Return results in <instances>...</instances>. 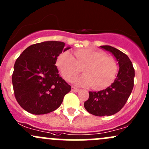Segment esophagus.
I'll return each mask as SVG.
<instances>
[{
  "instance_id": "34e87169",
  "label": "esophagus",
  "mask_w": 149,
  "mask_h": 149,
  "mask_svg": "<svg viewBox=\"0 0 149 149\" xmlns=\"http://www.w3.org/2000/svg\"><path fill=\"white\" fill-rule=\"evenodd\" d=\"M71 90H72V91H74V92H77V91H79V88H76V87H74V86L71 87Z\"/></svg>"
}]
</instances>
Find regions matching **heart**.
<instances>
[{
    "mask_svg": "<svg viewBox=\"0 0 149 149\" xmlns=\"http://www.w3.org/2000/svg\"><path fill=\"white\" fill-rule=\"evenodd\" d=\"M61 74L68 81H73L82 71L85 74L76 81L78 85L91 86L94 89L107 88L113 82L118 65L113 58L103 52L84 48L76 50L74 57L68 52L63 53L57 61Z\"/></svg>",
    "mask_w": 149,
    "mask_h": 149,
    "instance_id": "1",
    "label": "heart"
}]
</instances>
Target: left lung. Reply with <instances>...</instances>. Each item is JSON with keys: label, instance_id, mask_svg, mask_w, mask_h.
<instances>
[{"label": "left lung", "instance_id": "1", "mask_svg": "<svg viewBox=\"0 0 149 149\" xmlns=\"http://www.w3.org/2000/svg\"><path fill=\"white\" fill-rule=\"evenodd\" d=\"M110 52L119 64V71L115 81L106 89L89 91L84 102L87 112L95 116H110L119 112L127 102L134 86L135 70L127 55L109 45L100 46Z\"/></svg>", "mask_w": 149, "mask_h": 149}]
</instances>
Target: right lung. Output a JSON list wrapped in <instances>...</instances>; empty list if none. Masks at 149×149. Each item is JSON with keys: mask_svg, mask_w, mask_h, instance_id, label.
Returning a JSON list of instances; mask_svg holds the SVG:
<instances>
[{"mask_svg": "<svg viewBox=\"0 0 149 149\" xmlns=\"http://www.w3.org/2000/svg\"><path fill=\"white\" fill-rule=\"evenodd\" d=\"M65 43L47 41L28 47L16 59L12 75L15 97L24 110L44 115L58 109L71 87L55 65Z\"/></svg>", "mask_w": 149, "mask_h": 149, "instance_id": "add662e5", "label": "right lung"}]
</instances>
